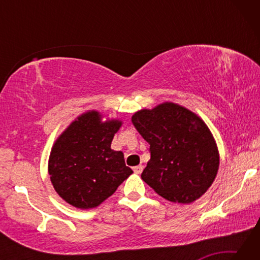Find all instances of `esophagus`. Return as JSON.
Wrapping results in <instances>:
<instances>
[{
	"instance_id": "esophagus-1",
	"label": "esophagus",
	"mask_w": 260,
	"mask_h": 260,
	"mask_svg": "<svg viewBox=\"0 0 260 260\" xmlns=\"http://www.w3.org/2000/svg\"><path fill=\"white\" fill-rule=\"evenodd\" d=\"M133 170H134V172L136 174H141V173H142V171H143V166L142 165H138V166H135Z\"/></svg>"
}]
</instances>
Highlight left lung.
Returning a JSON list of instances; mask_svg holds the SVG:
<instances>
[{
  "instance_id": "left-lung-1",
  "label": "left lung",
  "mask_w": 260,
  "mask_h": 260,
  "mask_svg": "<svg viewBox=\"0 0 260 260\" xmlns=\"http://www.w3.org/2000/svg\"><path fill=\"white\" fill-rule=\"evenodd\" d=\"M132 122L150 144L143 181L174 203L200 199L219 167L217 144L204 121L186 108L166 102L138 111Z\"/></svg>"
}]
</instances>
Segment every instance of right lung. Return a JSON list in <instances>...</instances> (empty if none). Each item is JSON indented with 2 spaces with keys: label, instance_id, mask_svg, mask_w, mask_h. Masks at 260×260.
<instances>
[{
  "label": "right lung",
  "instance_id": "add662e5",
  "mask_svg": "<svg viewBox=\"0 0 260 260\" xmlns=\"http://www.w3.org/2000/svg\"><path fill=\"white\" fill-rule=\"evenodd\" d=\"M121 121L101 122L99 112L78 117L51 149L49 175L57 193L78 209L99 206L133 173L124 153L111 149Z\"/></svg>",
  "mask_w": 260,
  "mask_h": 260
}]
</instances>
